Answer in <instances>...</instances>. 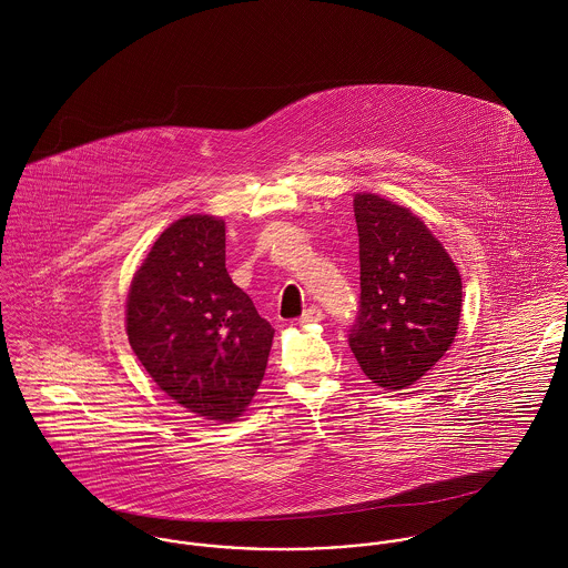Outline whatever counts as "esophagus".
I'll return each mask as SVG.
<instances>
[{
    "label": "esophagus",
    "instance_id": "esophagus-1",
    "mask_svg": "<svg viewBox=\"0 0 568 568\" xmlns=\"http://www.w3.org/2000/svg\"><path fill=\"white\" fill-rule=\"evenodd\" d=\"M324 320V313L317 308V306H313V308H308V311H304V315L300 317V324L302 325H311V324H320Z\"/></svg>",
    "mask_w": 568,
    "mask_h": 568
}]
</instances>
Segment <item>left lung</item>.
Returning a JSON list of instances; mask_svg holds the SVG:
<instances>
[{"label":"left lung","instance_id":"obj_1","mask_svg":"<svg viewBox=\"0 0 568 568\" xmlns=\"http://www.w3.org/2000/svg\"><path fill=\"white\" fill-rule=\"evenodd\" d=\"M361 306L349 347L383 389L417 383L448 352L462 317V275L448 251L403 205L356 194Z\"/></svg>","mask_w":568,"mask_h":568}]
</instances>
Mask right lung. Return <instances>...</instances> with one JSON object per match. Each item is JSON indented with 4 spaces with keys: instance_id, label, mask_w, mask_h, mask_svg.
Instances as JSON below:
<instances>
[{
    "instance_id": "obj_1",
    "label": "right lung",
    "mask_w": 568,
    "mask_h": 568,
    "mask_svg": "<svg viewBox=\"0 0 568 568\" xmlns=\"http://www.w3.org/2000/svg\"><path fill=\"white\" fill-rule=\"evenodd\" d=\"M129 343L176 405L234 422L253 400L275 329L225 268V223L174 221L135 271L126 297Z\"/></svg>"
}]
</instances>
